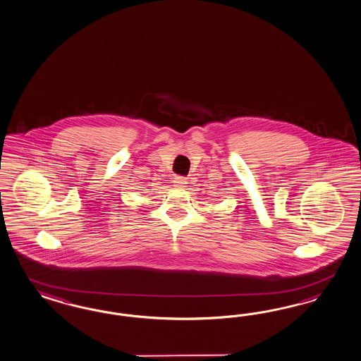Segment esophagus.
Here are the masks:
<instances>
[{"instance_id": "34e87169", "label": "esophagus", "mask_w": 361, "mask_h": 361, "mask_svg": "<svg viewBox=\"0 0 361 361\" xmlns=\"http://www.w3.org/2000/svg\"><path fill=\"white\" fill-rule=\"evenodd\" d=\"M173 184L174 187L185 188L188 184L187 178L183 177V176H176V177H174Z\"/></svg>"}]
</instances>
